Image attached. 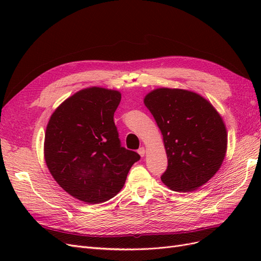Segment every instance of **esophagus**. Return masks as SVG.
I'll return each instance as SVG.
<instances>
[{
	"mask_svg": "<svg viewBox=\"0 0 261 261\" xmlns=\"http://www.w3.org/2000/svg\"><path fill=\"white\" fill-rule=\"evenodd\" d=\"M137 152L139 153V155H140V156H144V155H145V153H146V150H145V148H144V147H141V148H139V149L137 150Z\"/></svg>",
	"mask_w": 261,
	"mask_h": 261,
	"instance_id": "obj_1",
	"label": "esophagus"
}]
</instances>
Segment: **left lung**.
<instances>
[{
	"instance_id": "1",
	"label": "left lung",
	"mask_w": 261,
	"mask_h": 261,
	"mask_svg": "<svg viewBox=\"0 0 261 261\" xmlns=\"http://www.w3.org/2000/svg\"><path fill=\"white\" fill-rule=\"evenodd\" d=\"M144 102L162 133L168 155L161 180L181 193L206 184L220 169L226 152L222 117L209 101L183 89H155Z\"/></svg>"
}]
</instances>
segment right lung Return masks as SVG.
I'll return each instance as SVG.
<instances>
[{"instance_id":"1","label":"right lung","mask_w":261,"mask_h":261,"mask_svg":"<svg viewBox=\"0 0 261 261\" xmlns=\"http://www.w3.org/2000/svg\"><path fill=\"white\" fill-rule=\"evenodd\" d=\"M121 93L91 87L55 110L46 126L44 159L53 178L75 198L101 203L121 191L140 155L122 147L114 123Z\"/></svg>"}]
</instances>
